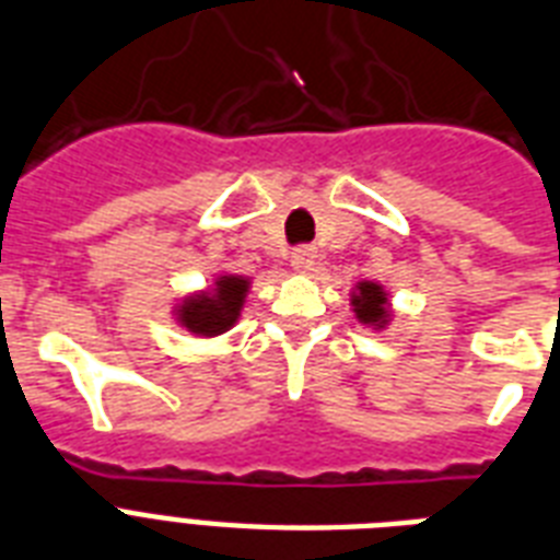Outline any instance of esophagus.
<instances>
[{
  "mask_svg": "<svg viewBox=\"0 0 560 560\" xmlns=\"http://www.w3.org/2000/svg\"><path fill=\"white\" fill-rule=\"evenodd\" d=\"M317 259V248L315 245H298L292 252V266L298 268V271H308V268L315 266Z\"/></svg>",
  "mask_w": 560,
  "mask_h": 560,
  "instance_id": "1",
  "label": "esophagus"
}]
</instances>
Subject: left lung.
<instances>
[{
	"label": "left lung",
	"mask_w": 560,
	"mask_h": 560,
	"mask_svg": "<svg viewBox=\"0 0 560 560\" xmlns=\"http://www.w3.org/2000/svg\"><path fill=\"white\" fill-rule=\"evenodd\" d=\"M358 289H361V292H358V298H355L358 317H361L364 324H366V320H382V317H384L382 306H384V301H387L382 289H378L375 283H361Z\"/></svg>",
	"instance_id": "1"
}]
</instances>
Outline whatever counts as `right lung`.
<instances>
[{"label": "right lung", "instance_id": "obj_1", "mask_svg": "<svg viewBox=\"0 0 560 560\" xmlns=\"http://www.w3.org/2000/svg\"><path fill=\"white\" fill-rule=\"evenodd\" d=\"M248 289L240 277H219L217 294L213 298H196L182 306V320L187 329L199 335H219L234 324L243 306V294Z\"/></svg>", "mask_w": 560, "mask_h": 560}]
</instances>
